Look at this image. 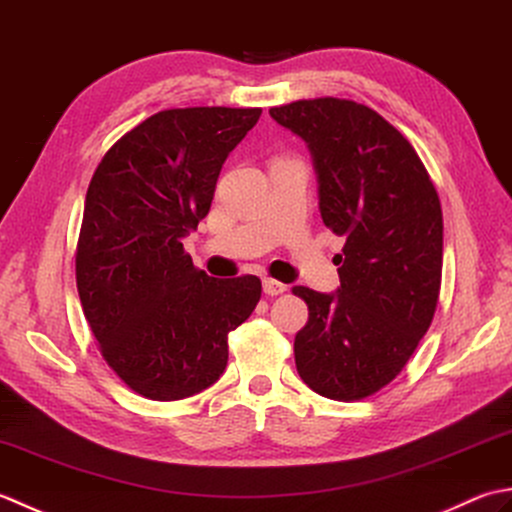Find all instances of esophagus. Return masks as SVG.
<instances>
[{
	"label": "esophagus",
	"mask_w": 512,
	"mask_h": 512,
	"mask_svg": "<svg viewBox=\"0 0 512 512\" xmlns=\"http://www.w3.org/2000/svg\"><path fill=\"white\" fill-rule=\"evenodd\" d=\"M264 292L268 297H277V295H284V292L288 290V286L286 284H281V281H277V279H270V277H266L264 281Z\"/></svg>",
	"instance_id": "esophagus-1"
}]
</instances>
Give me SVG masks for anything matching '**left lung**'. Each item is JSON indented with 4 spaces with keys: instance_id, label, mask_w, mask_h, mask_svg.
Wrapping results in <instances>:
<instances>
[{
    "instance_id": "obj_1",
    "label": "left lung",
    "mask_w": 512,
    "mask_h": 512,
    "mask_svg": "<svg viewBox=\"0 0 512 512\" xmlns=\"http://www.w3.org/2000/svg\"><path fill=\"white\" fill-rule=\"evenodd\" d=\"M270 116L306 143L323 224L345 237L336 292L292 288L310 310L297 372L325 398L361 400L400 374L436 312L438 193L409 140L365 105L314 99Z\"/></svg>"
}]
</instances>
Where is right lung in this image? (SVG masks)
Returning <instances> with one entry per match:
<instances>
[{
    "label": "right lung",
    "mask_w": 512,
    "mask_h": 512,
    "mask_svg": "<svg viewBox=\"0 0 512 512\" xmlns=\"http://www.w3.org/2000/svg\"><path fill=\"white\" fill-rule=\"evenodd\" d=\"M259 116V107L158 112L94 171L76 288L107 365L140 396L180 400L211 387L226 369L228 332L262 297L257 277L213 279L182 248Z\"/></svg>",
    "instance_id": "1"
}]
</instances>
